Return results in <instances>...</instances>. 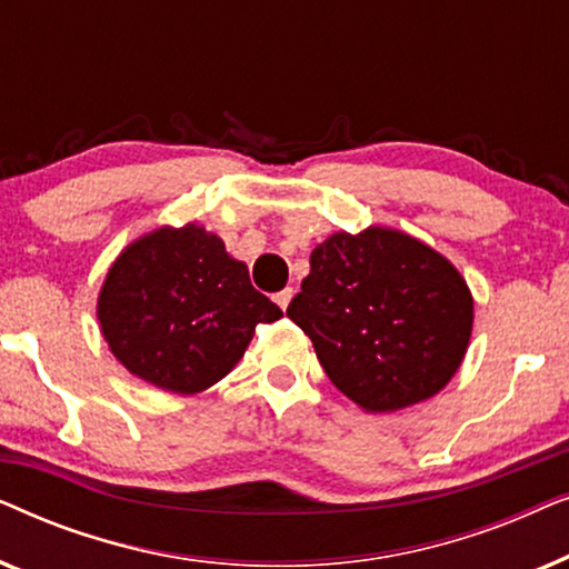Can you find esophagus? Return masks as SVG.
<instances>
[{"mask_svg": "<svg viewBox=\"0 0 569 569\" xmlns=\"http://www.w3.org/2000/svg\"><path fill=\"white\" fill-rule=\"evenodd\" d=\"M292 295H295L292 287H284L282 292L274 295V302H277V306L282 308V310H287V306H290V300H292Z\"/></svg>", "mask_w": 569, "mask_h": 569, "instance_id": "1", "label": "esophagus"}]
</instances>
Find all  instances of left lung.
Instances as JSON below:
<instances>
[{"mask_svg":"<svg viewBox=\"0 0 569 569\" xmlns=\"http://www.w3.org/2000/svg\"><path fill=\"white\" fill-rule=\"evenodd\" d=\"M287 316L365 411L430 399L461 368L473 298L446 256L391 228L333 232L310 253Z\"/></svg>","mask_w":569,"mask_h":569,"instance_id":"1","label":"left lung"}]
</instances>
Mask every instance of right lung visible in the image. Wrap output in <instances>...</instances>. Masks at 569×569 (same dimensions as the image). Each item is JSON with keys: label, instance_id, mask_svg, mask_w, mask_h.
<instances>
[{"label": "right lung", "instance_id": "obj_1", "mask_svg": "<svg viewBox=\"0 0 569 569\" xmlns=\"http://www.w3.org/2000/svg\"><path fill=\"white\" fill-rule=\"evenodd\" d=\"M277 318L282 310L253 290L246 263L193 222L123 248L98 295L100 331L116 360L183 396L228 376L256 326Z\"/></svg>", "mask_w": 569, "mask_h": 569}]
</instances>
